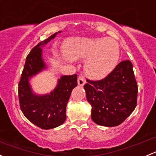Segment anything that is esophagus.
Instances as JSON below:
<instances>
[{
    "label": "esophagus",
    "instance_id": "34e87169",
    "mask_svg": "<svg viewBox=\"0 0 156 156\" xmlns=\"http://www.w3.org/2000/svg\"><path fill=\"white\" fill-rule=\"evenodd\" d=\"M86 83V80L84 76H79L78 78V84L79 86H83Z\"/></svg>",
    "mask_w": 156,
    "mask_h": 156
}]
</instances>
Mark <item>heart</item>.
Masks as SVG:
<instances>
[{"instance_id": "b5f03b06", "label": "heart", "mask_w": 156, "mask_h": 156, "mask_svg": "<svg viewBox=\"0 0 156 156\" xmlns=\"http://www.w3.org/2000/svg\"><path fill=\"white\" fill-rule=\"evenodd\" d=\"M64 59L84 60L86 75L93 80L108 76L118 65L120 48L115 40L106 37H72L66 41Z\"/></svg>"}]
</instances>
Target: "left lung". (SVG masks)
<instances>
[{"label": "left lung", "instance_id": "1", "mask_svg": "<svg viewBox=\"0 0 156 156\" xmlns=\"http://www.w3.org/2000/svg\"><path fill=\"white\" fill-rule=\"evenodd\" d=\"M87 82L84 88L92 107L91 119L97 125H119L136 108L138 88L130 60L118 64L103 79Z\"/></svg>", "mask_w": 156, "mask_h": 156}]
</instances>
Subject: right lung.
<instances>
[{"mask_svg": "<svg viewBox=\"0 0 156 156\" xmlns=\"http://www.w3.org/2000/svg\"><path fill=\"white\" fill-rule=\"evenodd\" d=\"M60 32L54 33L30 51L19 83V100L22 112L31 123L45 130L54 128L65 122L67 103L72 89L78 84L77 75L61 76L56 87L46 94H37L30 84L33 77L47 69L42 56V47Z\"/></svg>", "mask_w": 156, "mask_h": 156, "instance_id": "1", "label": "right lung"}]
</instances>
